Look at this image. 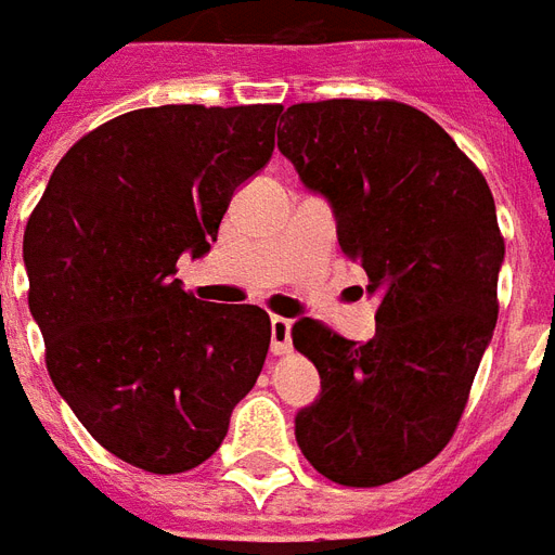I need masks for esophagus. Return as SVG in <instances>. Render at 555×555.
I'll list each match as a JSON object with an SVG mask.
<instances>
[{"label":"esophagus","mask_w":555,"mask_h":555,"mask_svg":"<svg viewBox=\"0 0 555 555\" xmlns=\"http://www.w3.org/2000/svg\"><path fill=\"white\" fill-rule=\"evenodd\" d=\"M270 352H273V356H288L291 352L288 318H270Z\"/></svg>","instance_id":"esophagus-1"}]
</instances>
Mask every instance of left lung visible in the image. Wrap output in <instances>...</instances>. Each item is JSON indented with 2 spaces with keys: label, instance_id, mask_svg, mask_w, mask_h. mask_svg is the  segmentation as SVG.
Segmentation results:
<instances>
[{
  "label": "left lung",
  "instance_id": "8db88e82",
  "mask_svg": "<svg viewBox=\"0 0 555 555\" xmlns=\"http://www.w3.org/2000/svg\"><path fill=\"white\" fill-rule=\"evenodd\" d=\"M279 126V152L330 203L340 249L379 299L371 340L294 323V347L320 373L294 435L332 482L385 486L444 450L491 344L506 256L494 196L453 138L403 102H299Z\"/></svg>",
  "mask_w": 555,
  "mask_h": 555
}]
</instances>
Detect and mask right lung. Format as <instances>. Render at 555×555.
I'll use <instances>...</instances> for the list:
<instances>
[{
    "instance_id": "right-lung-1",
    "label": "right lung",
    "mask_w": 555,
    "mask_h": 555,
    "mask_svg": "<svg viewBox=\"0 0 555 555\" xmlns=\"http://www.w3.org/2000/svg\"><path fill=\"white\" fill-rule=\"evenodd\" d=\"M282 105L129 111L64 155L28 217V309L81 426L150 474L203 465L270 347L258 306L203 302L205 256L237 188L273 155Z\"/></svg>"
}]
</instances>
